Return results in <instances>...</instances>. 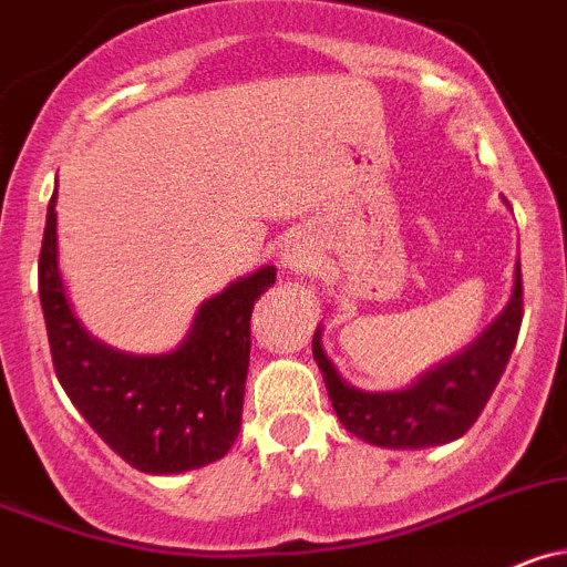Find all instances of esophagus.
Listing matches in <instances>:
<instances>
[{"label": "esophagus", "mask_w": 567, "mask_h": 567, "mask_svg": "<svg viewBox=\"0 0 567 567\" xmlns=\"http://www.w3.org/2000/svg\"><path fill=\"white\" fill-rule=\"evenodd\" d=\"M280 264L287 269H292V272H303L311 264V252L306 250L300 241H289V245L284 247V252H280Z\"/></svg>", "instance_id": "obj_1"}]
</instances>
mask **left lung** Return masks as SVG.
I'll return each instance as SVG.
<instances>
[{
  "label": "left lung",
  "instance_id": "1",
  "mask_svg": "<svg viewBox=\"0 0 567 567\" xmlns=\"http://www.w3.org/2000/svg\"><path fill=\"white\" fill-rule=\"evenodd\" d=\"M523 320L520 261L509 303L498 317L454 355L423 370L401 390H359L337 373L322 350V328L317 326L311 350L326 381L328 398L344 429L359 440L392 451H420L454 442L476 423L487 406L515 350Z\"/></svg>",
  "mask_w": 567,
  "mask_h": 567
}]
</instances>
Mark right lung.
Here are the masks:
<instances>
[{
    "instance_id": "1",
    "label": "right lung",
    "mask_w": 567,
    "mask_h": 567,
    "mask_svg": "<svg viewBox=\"0 0 567 567\" xmlns=\"http://www.w3.org/2000/svg\"><path fill=\"white\" fill-rule=\"evenodd\" d=\"M58 188L38 258L52 364L85 423L131 467L153 476L223 460L241 429L250 315L275 284V267L236 278L199 303L186 339L166 353H131L91 337L58 267Z\"/></svg>"
}]
</instances>
